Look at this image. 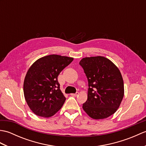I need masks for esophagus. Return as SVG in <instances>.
Returning <instances> with one entry per match:
<instances>
[{"label": "esophagus", "mask_w": 146, "mask_h": 146, "mask_svg": "<svg viewBox=\"0 0 146 146\" xmlns=\"http://www.w3.org/2000/svg\"><path fill=\"white\" fill-rule=\"evenodd\" d=\"M78 94H79V93L78 92H76V94H71V95L73 96V97H76V96L78 95Z\"/></svg>", "instance_id": "esophagus-1"}]
</instances>
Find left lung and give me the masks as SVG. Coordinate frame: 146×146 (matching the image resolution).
<instances>
[{
    "mask_svg": "<svg viewBox=\"0 0 146 146\" xmlns=\"http://www.w3.org/2000/svg\"><path fill=\"white\" fill-rule=\"evenodd\" d=\"M80 64L88 82L83 109L92 119H106L117 110L124 95L120 71L112 61L100 56L83 58Z\"/></svg>",
    "mask_w": 146,
    "mask_h": 146,
    "instance_id": "left-lung-1",
    "label": "left lung"
}]
</instances>
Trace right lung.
Segmentation results:
<instances>
[{"label": "right lung", "instance_id": "right-lung-1", "mask_svg": "<svg viewBox=\"0 0 146 146\" xmlns=\"http://www.w3.org/2000/svg\"><path fill=\"white\" fill-rule=\"evenodd\" d=\"M73 58L51 54L38 59L29 68L24 81L27 104L36 115L48 118L61 109L66 98L58 76Z\"/></svg>", "mask_w": 146, "mask_h": 146}]
</instances>
